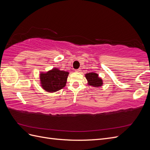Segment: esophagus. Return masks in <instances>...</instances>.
Segmentation results:
<instances>
[{
    "label": "esophagus",
    "instance_id": "obj_1",
    "mask_svg": "<svg viewBox=\"0 0 150 150\" xmlns=\"http://www.w3.org/2000/svg\"><path fill=\"white\" fill-rule=\"evenodd\" d=\"M80 71H81V69H76L75 71H76V72H79Z\"/></svg>",
    "mask_w": 150,
    "mask_h": 150
}]
</instances>
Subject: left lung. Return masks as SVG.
Segmentation results:
<instances>
[{
	"label": "left lung",
	"mask_w": 150,
	"mask_h": 150,
	"mask_svg": "<svg viewBox=\"0 0 150 150\" xmlns=\"http://www.w3.org/2000/svg\"><path fill=\"white\" fill-rule=\"evenodd\" d=\"M85 77L88 81V85L94 88L101 87L103 84V81L101 78H99L98 74L96 72H89L85 74Z\"/></svg>",
	"instance_id": "obj_1"
}]
</instances>
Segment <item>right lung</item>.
I'll return each mask as SVG.
<instances>
[{
    "label": "right lung",
    "instance_id": "right-lung-1",
    "mask_svg": "<svg viewBox=\"0 0 150 150\" xmlns=\"http://www.w3.org/2000/svg\"><path fill=\"white\" fill-rule=\"evenodd\" d=\"M69 72L54 67L46 72L39 74L40 86L48 93H54L64 88Z\"/></svg>",
    "mask_w": 150,
    "mask_h": 150
}]
</instances>
